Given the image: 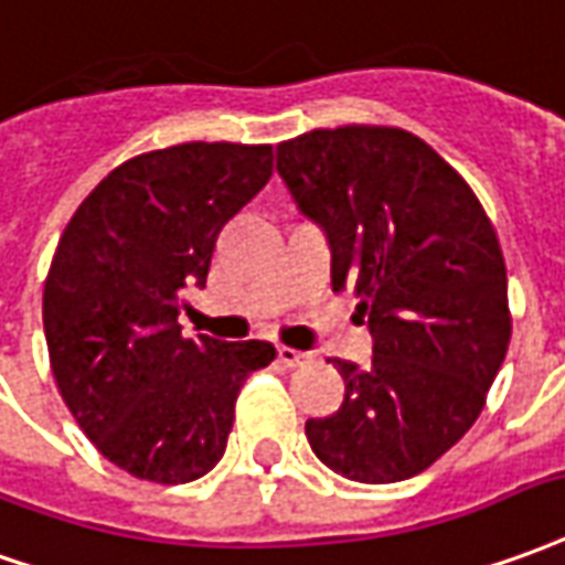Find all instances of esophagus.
I'll use <instances>...</instances> for the list:
<instances>
[{"instance_id": "1", "label": "esophagus", "mask_w": 565, "mask_h": 565, "mask_svg": "<svg viewBox=\"0 0 565 565\" xmlns=\"http://www.w3.org/2000/svg\"><path fill=\"white\" fill-rule=\"evenodd\" d=\"M278 361H281L284 366H302L309 364V354H306V351L290 349V345H278Z\"/></svg>"}]
</instances>
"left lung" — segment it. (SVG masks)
Listing matches in <instances>:
<instances>
[{"instance_id": "1", "label": "left lung", "mask_w": 565, "mask_h": 565, "mask_svg": "<svg viewBox=\"0 0 565 565\" xmlns=\"http://www.w3.org/2000/svg\"><path fill=\"white\" fill-rule=\"evenodd\" d=\"M278 173L373 333L370 364L333 361L345 401L306 422L311 449L358 483L422 475L475 425L508 354L499 235L465 177L404 128L299 134L278 143Z\"/></svg>"}]
</instances>
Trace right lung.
<instances>
[{
  "instance_id": "right-lung-1",
  "label": "right lung",
  "mask_w": 565,
  "mask_h": 565,
  "mask_svg": "<svg viewBox=\"0 0 565 565\" xmlns=\"http://www.w3.org/2000/svg\"><path fill=\"white\" fill-rule=\"evenodd\" d=\"M271 146L180 143L121 161L90 189L51 259L42 323L63 404L121 471L189 483L226 452L263 339L183 337L216 238L271 177Z\"/></svg>"
}]
</instances>
